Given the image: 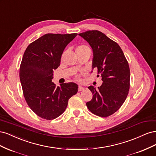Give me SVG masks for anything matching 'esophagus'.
<instances>
[{"instance_id":"1","label":"esophagus","mask_w":156,"mask_h":156,"mask_svg":"<svg viewBox=\"0 0 156 156\" xmlns=\"http://www.w3.org/2000/svg\"><path fill=\"white\" fill-rule=\"evenodd\" d=\"M84 90V87H81V86H79V88H78V90L79 92H81V91H83Z\"/></svg>"}]
</instances>
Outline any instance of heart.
<instances>
[{
  "mask_svg": "<svg viewBox=\"0 0 156 156\" xmlns=\"http://www.w3.org/2000/svg\"><path fill=\"white\" fill-rule=\"evenodd\" d=\"M75 51H76V53H84V52H86V51H90V48L87 45H80L79 46L77 47L76 48V50H75ZM75 79L77 80V81H79L80 80V77L79 75H77L76 77H75Z\"/></svg>",
  "mask_w": 156,
  "mask_h": 156,
  "instance_id": "obj_1",
  "label": "heart"
}]
</instances>
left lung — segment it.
I'll use <instances>...</instances> for the list:
<instances>
[{"label":"left lung","mask_w":156,"mask_h":156,"mask_svg":"<svg viewBox=\"0 0 156 156\" xmlns=\"http://www.w3.org/2000/svg\"><path fill=\"white\" fill-rule=\"evenodd\" d=\"M88 42L93 50L92 68H97L103 83L87 103L89 111L101 117L114 114L124 103L130 87V70L119 45L98 30H88L79 34Z\"/></svg>","instance_id":"8db88e82"}]
</instances>
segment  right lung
I'll list each match as a JSON object with an SVG mask.
<instances>
[{"instance_id": "obj_1", "label": "right lung", "mask_w": 156, "mask_h": 156, "mask_svg": "<svg viewBox=\"0 0 156 156\" xmlns=\"http://www.w3.org/2000/svg\"><path fill=\"white\" fill-rule=\"evenodd\" d=\"M77 35L46 34L30 44L23 55L20 68L23 95L32 111L41 119L51 120L62 115L69 99L78 91L74 83L56 87L51 81L65 48Z\"/></svg>"}]
</instances>
